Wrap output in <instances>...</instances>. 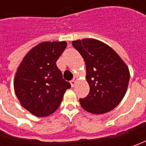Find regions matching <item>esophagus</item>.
Segmentation results:
<instances>
[{
  "instance_id": "obj_1",
  "label": "esophagus",
  "mask_w": 146,
  "mask_h": 146,
  "mask_svg": "<svg viewBox=\"0 0 146 146\" xmlns=\"http://www.w3.org/2000/svg\"><path fill=\"white\" fill-rule=\"evenodd\" d=\"M76 77L72 80H70V84H71V87H74L75 86V84H76Z\"/></svg>"
}]
</instances>
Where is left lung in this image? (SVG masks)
<instances>
[{
  "instance_id": "obj_1",
  "label": "left lung",
  "mask_w": 146,
  "mask_h": 146,
  "mask_svg": "<svg viewBox=\"0 0 146 146\" xmlns=\"http://www.w3.org/2000/svg\"><path fill=\"white\" fill-rule=\"evenodd\" d=\"M86 64V79L90 91L80 98L83 109L104 114L116 107L127 92L130 74L124 62L114 49L94 39L72 41Z\"/></svg>"
}]
</instances>
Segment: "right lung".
I'll use <instances>...</instances> for the list:
<instances>
[{
	"instance_id": "right-lung-1",
	"label": "right lung",
	"mask_w": 146,
	"mask_h": 146,
	"mask_svg": "<svg viewBox=\"0 0 146 146\" xmlns=\"http://www.w3.org/2000/svg\"><path fill=\"white\" fill-rule=\"evenodd\" d=\"M66 47V41L42 42L22 61L14 79V91L21 105L38 117L58 109L70 84L56 65Z\"/></svg>"
}]
</instances>
